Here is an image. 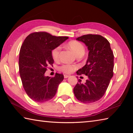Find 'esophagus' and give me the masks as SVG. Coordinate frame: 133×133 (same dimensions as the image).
Wrapping results in <instances>:
<instances>
[{"label":"esophagus","instance_id":"1","mask_svg":"<svg viewBox=\"0 0 133 133\" xmlns=\"http://www.w3.org/2000/svg\"><path fill=\"white\" fill-rule=\"evenodd\" d=\"M69 75H66V74H64V78H68L69 77Z\"/></svg>","mask_w":133,"mask_h":133}]
</instances>
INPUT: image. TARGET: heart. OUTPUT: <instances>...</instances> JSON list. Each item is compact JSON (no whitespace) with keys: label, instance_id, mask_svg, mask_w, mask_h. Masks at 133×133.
<instances>
[{"label":"heart","instance_id":"heart-1","mask_svg":"<svg viewBox=\"0 0 133 133\" xmlns=\"http://www.w3.org/2000/svg\"><path fill=\"white\" fill-rule=\"evenodd\" d=\"M67 46L77 56L79 55H83L85 52V49L83 44L77 41L72 40L69 42L67 43ZM61 50V47L60 46H57L52 50L51 55L54 61H57L59 59ZM77 68V66L76 65L63 64L59 67V70L64 73H70L74 71Z\"/></svg>","mask_w":133,"mask_h":133}]
</instances>
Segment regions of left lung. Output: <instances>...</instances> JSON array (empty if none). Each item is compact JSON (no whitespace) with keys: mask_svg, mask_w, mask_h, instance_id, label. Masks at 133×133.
<instances>
[{"mask_svg":"<svg viewBox=\"0 0 133 133\" xmlns=\"http://www.w3.org/2000/svg\"><path fill=\"white\" fill-rule=\"evenodd\" d=\"M77 40L83 42L89 50L86 64L77 73L87 75L88 79L85 83H82L79 79L74 88V93L82 102L93 103L105 94L113 76V52L109 42L100 35H84Z\"/></svg>","mask_w":133,"mask_h":133,"instance_id":"left-lung-1","label":"left lung"}]
</instances>
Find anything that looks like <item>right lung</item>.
Returning <instances> with one entry per match:
<instances>
[{
    "mask_svg": "<svg viewBox=\"0 0 133 133\" xmlns=\"http://www.w3.org/2000/svg\"><path fill=\"white\" fill-rule=\"evenodd\" d=\"M68 38L39 31L30 34L24 39L19 52V73L25 91L33 101L44 102L55 96L64 75L56 73L51 78L44 74L48 66L54 63L52 50Z\"/></svg>",
    "mask_w": 133,
    "mask_h": 133,
    "instance_id": "right-lung-1",
    "label": "right lung"
}]
</instances>
